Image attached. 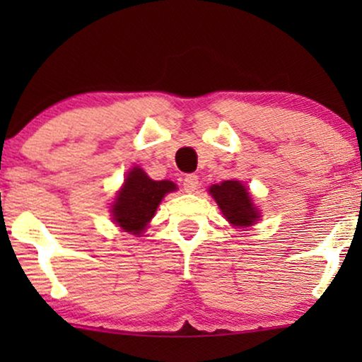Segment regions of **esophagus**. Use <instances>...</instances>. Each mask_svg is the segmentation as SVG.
I'll list each match as a JSON object with an SVG mask.
<instances>
[{
	"label": "esophagus",
	"instance_id": "34e87169",
	"mask_svg": "<svg viewBox=\"0 0 362 362\" xmlns=\"http://www.w3.org/2000/svg\"><path fill=\"white\" fill-rule=\"evenodd\" d=\"M197 186H199V177L197 175H186L185 180H182V187H185L186 192H192L197 189Z\"/></svg>",
	"mask_w": 362,
	"mask_h": 362
}]
</instances>
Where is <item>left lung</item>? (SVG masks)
Segmentation results:
<instances>
[{
    "label": "left lung",
    "mask_w": 362,
    "mask_h": 362,
    "mask_svg": "<svg viewBox=\"0 0 362 362\" xmlns=\"http://www.w3.org/2000/svg\"><path fill=\"white\" fill-rule=\"evenodd\" d=\"M209 191L230 224L247 227L254 224L260 217L259 211L250 199L249 191L245 186H242V182L224 181L221 185H214Z\"/></svg>",
    "instance_id": "obj_1"
}]
</instances>
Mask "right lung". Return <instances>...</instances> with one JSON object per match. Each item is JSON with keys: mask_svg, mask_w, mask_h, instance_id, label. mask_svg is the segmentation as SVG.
Listing matches in <instances>:
<instances>
[{"mask_svg": "<svg viewBox=\"0 0 362 362\" xmlns=\"http://www.w3.org/2000/svg\"><path fill=\"white\" fill-rule=\"evenodd\" d=\"M175 189L171 181H153L140 168H133L113 202V221L125 232L140 235L165 194Z\"/></svg>", "mask_w": 362, "mask_h": 362, "instance_id": "add662e5", "label": "right lung"}]
</instances>
